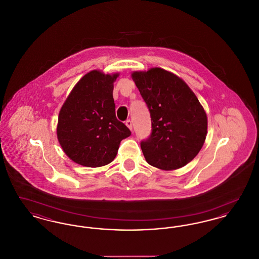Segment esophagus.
<instances>
[{
  "instance_id": "esophagus-1",
  "label": "esophagus",
  "mask_w": 259,
  "mask_h": 259,
  "mask_svg": "<svg viewBox=\"0 0 259 259\" xmlns=\"http://www.w3.org/2000/svg\"><path fill=\"white\" fill-rule=\"evenodd\" d=\"M125 124H126V126H127L131 131H132V129H133V124H132V121H131V120H127Z\"/></svg>"
}]
</instances>
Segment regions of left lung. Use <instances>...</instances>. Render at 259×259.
I'll list each match as a JSON object with an SVG mask.
<instances>
[{
	"label": "left lung",
	"instance_id": "left-lung-1",
	"mask_svg": "<svg viewBox=\"0 0 259 259\" xmlns=\"http://www.w3.org/2000/svg\"><path fill=\"white\" fill-rule=\"evenodd\" d=\"M131 75L151 117V134L141 142L146 160L166 171L184 167L204 145L206 111L193 91L172 73L151 68Z\"/></svg>",
	"mask_w": 259,
	"mask_h": 259
}]
</instances>
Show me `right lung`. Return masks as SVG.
<instances>
[{
	"label": "right lung",
	"mask_w": 259,
	"mask_h": 259,
	"mask_svg": "<svg viewBox=\"0 0 259 259\" xmlns=\"http://www.w3.org/2000/svg\"><path fill=\"white\" fill-rule=\"evenodd\" d=\"M118 75L87 73L62 106L57 138L67 156L79 165L95 168L111 163L120 142L131 135L115 116L112 91Z\"/></svg>",
	"instance_id": "obj_1"
}]
</instances>
